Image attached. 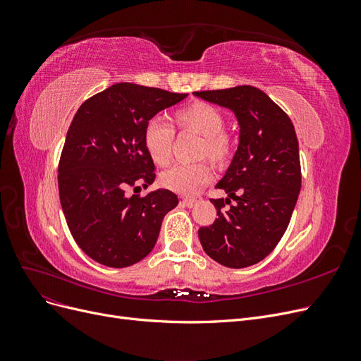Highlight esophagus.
<instances>
[{
	"mask_svg": "<svg viewBox=\"0 0 361 361\" xmlns=\"http://www.w3.org/2000/svg\"><path fill=\"white\" fill-rule=\"evenodd\" d=\"M180 203H182L183 206H187V207H192V206L197 204V200H194V199H182Z\"/></svg>",
	"mask_w": 361,
	"mask_h": 361,
	"instance_id": "34e87169",
	"label": "esophagus"
}]
</instances>
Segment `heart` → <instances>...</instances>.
Returning <instances> with one entry per match:
<instances>
[{"label": "heart", "mask_w": 361, "mask_h": 361, "mask_svg": "<svg viewBox=\"0 0 361 361\" xmlns=\"http://www.w3.org/2000/svg\"><path fill=\"white\" fill-rule=\"evenodd\" d=\"M173 120L180 129L192 130L203 137L199 154L209 157L218 164H224L233 152V141L226 128V117L220 108L203 101H195L185 105L173 113ZM174 141V130L161 122L152 118L143 129V146L149 158L157 166H166L171 157ZM212 169L207 162L176 164L169 170L162 171L159 183L164 188L180 195H191L197 192L204 183L211 182Z\"/></svg>", "instance_id": "obj_1"}]
</instances>
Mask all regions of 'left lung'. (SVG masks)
Here are the masks:
<instances>
[{"label": "left lung", "mask_w": 361, "mask_h": 361, "mask_svg": "<svg viewBox=\"0 0 361 361\" xmlns=\"http://www.w3.org/2000/svg\"><path fill=\"white\" fill-rule=\"evenodd\" d=\"M203 101L233 111L239 145L215 188L218 218L199 228L204 253L227 268H245L265 259L285 235L301 190L300 149L288 114L251 85L194 92ZM231 200H235L232 205ZM231 204L226 212L222 207Z\"/></svg>", "instance_id": "left-lung-1"}]
</instances>
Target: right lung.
I'll return each instance as SVG.
<instances>
[{
  "instance_id": "right-lung-1",
  "label": "right lung",
  "mask_w": 361,
  "mask_h": 361,
  "mask_svg": "<svg viewBox=\"0 0 361 361\" xmlns=\"http://www.w3.org/2000/svg\"><path fill=\"white\" fill-rule=\"evenodd\" d=\"M187 93L117 82L87 99L69 126L59 164V192L69 231L84 253L111 268H126L155 247L164 216L176 207L169 190L146 197L126 188L155 180L143 129Z\"/></svg>"
}]
</instances>
